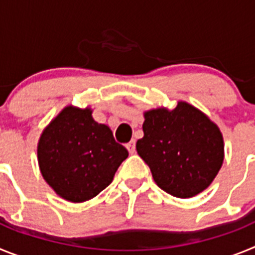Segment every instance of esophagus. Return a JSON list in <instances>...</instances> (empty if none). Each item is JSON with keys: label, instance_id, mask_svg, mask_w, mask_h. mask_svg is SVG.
<instances>
[{"label": "esophagus", "instance_id": "obj_1", "mask_svg": "<svg viewBox=\"0 0 255 255\" xmlns=\"http://www.w3.org/2000/svg\"><path fill=\"white\" fill-rule=\"evenodd\" d=\"M126 148H128V150H129L130 154L135 153V140L129 141V143L126 144Z\"/></svg>", "mask_w": 255, "mask_h": 255}]
</instances>
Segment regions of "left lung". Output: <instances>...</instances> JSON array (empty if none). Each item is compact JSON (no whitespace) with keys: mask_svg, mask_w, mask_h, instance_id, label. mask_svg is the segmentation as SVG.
Segmentation results:
<instances>
[{"mask_svg":"<svg viewBox=\"0 0 255 255\" xmlns=\"http://www.w3.org/2000/svg\"><path fill=\"white\" fill-rule=\"evenodd\" d=\"M136 150L155 184L168 194L190 198L209 186L224 162V139L208 117L186 102L144 114Z\"/></svg>","mask_w":255,"mask_h":255,"instance_id":"8db88e82","label":"left lung"}]
</instances>
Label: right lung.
Returning a JSON list of instances; mask_svg holds the SVG:
<instances>
[{
  "mask_svg": "<svg viewBox=\"0 0 255 255\" xmlns=\"http://www.w3.org/2000/svg\"><path fill=\"white\" fill-rule=\"evenodd\" d=\"M128 155L111 129L93 120L91 108H64L38 143V163L44 180L73 203L92 199L107 188Z\"/></svg>",
  "mask_w": 255,
  "mask_h": 255,
  "instance_id": "1",
  "label": "right lung"
}]
</instances>
